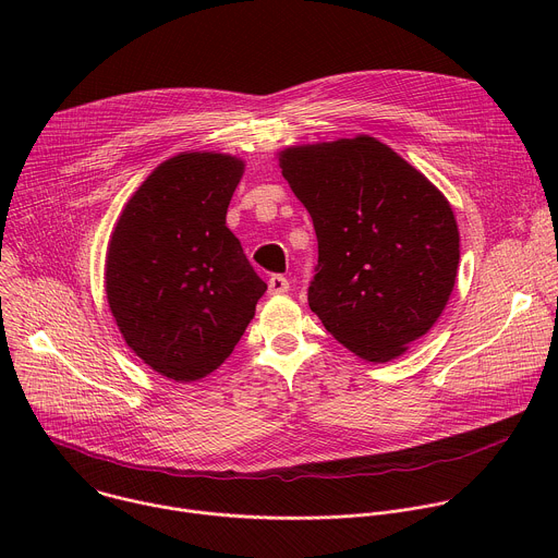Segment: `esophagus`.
<instances>
[{
    "instance_id": "esophagus-1",
    "label": "esophagus",
    "mask_w": 558,
    "mask_h": 558,
    "mask_svg": "<svg viewBox=\"0 0 558 558\" xmlns=\"http://www.w3.org/2000/svg\"><path fill=\"white\" fill-rule=\"evenodd\" d=\"M289 291V280L280 274H274L269 278V293H287Z\"/></svg>"
}]
</instances>
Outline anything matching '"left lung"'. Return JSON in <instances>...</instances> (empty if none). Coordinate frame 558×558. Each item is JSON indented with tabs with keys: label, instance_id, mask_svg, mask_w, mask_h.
<instances>
[{
	"label": "left lung",
	"instance_id": "1",
	"mask_svg": "<svg viewBox=\"0 0 558 558\" xmlns=\"http://www.w3.org/2000/svg\"><path fill=\"white\" fill-rule=\"evenodd\" d=\"M280 168L317 235L311 311L368 362L402 355L454 287L459 231L448 201L373 136L289 147Z\"/></svg>",
	"mask_w": 558,
	"mask_h": 558
}]
</instances>
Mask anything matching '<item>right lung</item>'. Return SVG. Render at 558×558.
Returning a JSON list of instances; mask_svg holds the SVG:
<instances>
[{"label":"right lung","instance_id":"right-lung-1","mask_svg":"<svg viewBox=\"0 0 558 558\" xmlns=\"http://www.w3.org/2000/svg\"><path fill=\"white\" fill-rule=\"evenodd\" d=\"M243 177L227 154H179L128 201L108 247L106 293L128 347L156 373L216 371L254 317L265 280L225 225Z\"/></svg>","mask_w":558,"mask_h":558}]
</instances>
